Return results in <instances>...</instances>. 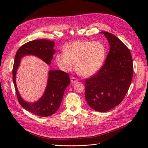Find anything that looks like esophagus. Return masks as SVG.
I'll return each instance as SVG.
<instances>
[{
    "mask_svg": "<svg viewBox=\"0 0 148 148\" xmlns=\"http://www.w3.org/2000/svg\"><path fill=\"white\" fill-rule=\"evenodd\" d=\"M71 82L72 83H75L77 82H78V80H77L76 78L74 77H71Z\"/></svg>",
    "mask_w": 148,
    "mask_h": 148,
    "instance_id": "34e87169",
    "label": "esophagus"
}]
</instances>
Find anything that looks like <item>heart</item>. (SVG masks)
Masks as SVG:
<instances>
[{
    "mask_svg": "<svg viewBox=\"0 0 148 148\" xmlns=\"http://www.w3.org/2000/svg\"><path fill=\"white\" fill-rule=\"evenodd\" d=\"M106 47L99 41L83 40L67 43L64 50L56 56V61L62 71L68 73L74 68L84 76L96 74L103 65Z\"/></svg>",
    "mask_w": 148,
    "mask_h": 148,
    "instance_id": "1",
    "label": "heart"
}]
</instances>
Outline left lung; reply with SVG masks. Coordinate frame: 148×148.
<instances>
[{"instance_id":"obj_1","label":"left lung","mask_w":148,"mask_h":148,"mask_svg":"<svg viewBox=\"0 0 148 148\" xmlns=\"http://www.w3.org/2000/svg\"><path fill=\"white\" fill-rule=\"evenodd\" d=\"M110 50L105 64L94 75L85 82V98L96 111L105 112L118 106L126 95L133 75L130 50L119 39L107 32Z\"/></svg>"}]
</instances>
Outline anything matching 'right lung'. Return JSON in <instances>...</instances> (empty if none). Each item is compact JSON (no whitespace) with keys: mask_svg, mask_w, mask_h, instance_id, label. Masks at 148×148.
Here are the masks:
<instances>
[{"mask_svg":"<svg viewBox=\"0 0 148 148\" xmlns=\"http://www.w3.org/2000/svg\"><path fill=\"white\" fill-rule=\"evenodd\" d=\"M54 42L47 40L29 41L23 45L15 54L12 69V80L20 104L27 111L35 115L47 117L54 114L60 106L65 89L70 83L68 73L60 70H50L47 84L42 97L35 103H27L21 97L16 85L17 70L20 59L26 55H34L50 65L55 53Z\"/></svg>","mask_w":148,"mask_h":148,"instance_id":"1","label":"right lung"}]
</instances>
